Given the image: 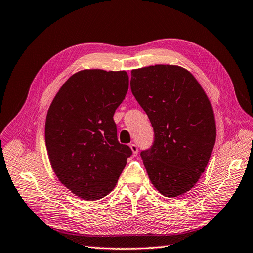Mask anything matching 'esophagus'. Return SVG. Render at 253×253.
Returning <instances> with one entry per match:
<instances>
[{
    "label": "esophagus",
    "instance_id": "1",
    "mask_svg": "<svg viewBox=\"0 0 253 253\" xmlns=\"http://www.w3.org/2000/svg\"><path fill=\"white\" fill-rule=\"evenodd\" d=\"M130 148H131V151H132V154H133V156H137L138 155V146H137V144H130Z\"/></svg>",
    "mask_w": 253,
    "mask_h": 253
}]
</instances>
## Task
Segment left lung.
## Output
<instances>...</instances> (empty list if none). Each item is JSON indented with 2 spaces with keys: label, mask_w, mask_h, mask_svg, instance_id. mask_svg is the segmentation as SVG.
Returning <instances> with one entry per match:
<instances>
[{
  "label": "left lung",
  "mask_w": 253,
  "mask_h": 253,
  "mask_svg": "<svg viewBox=\"0 0 253 253\" xmlns=\"http://www.w3.org/2000/svg\"><path fill=\"white\" fill-rule=\"evenodd\" d=\"M130 87L154 128L153 145L141 152L148 177L165 197L186 193L205 171L216 141L204 89L176 65L133 69Z\"/></svg>",
  "instance_id": "8db88e82"
}]
</instances>
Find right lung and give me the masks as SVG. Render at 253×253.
Listing matches in <instances>:
<instances>
[{"mask_svg": "<svg viewBox=\"0 0 253 253\" xmlns=\"http://www.w3.org/2000/svg\"><path fill=\"white\" fill-rule=\"evenodd\" d=\"M128 86L124 70L78 71L48 110L44 138L51 167L60 182L83 200L111 192L132 154L119 142L113 120Z\"/></svg>", "mask_w": 253, "mask_h": 253, "instance_id": "add662e5", "label": "right lung"}]
</instances>
